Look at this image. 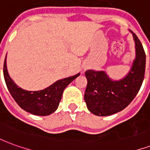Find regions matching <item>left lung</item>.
<instances>
[{
	"label": "left lung",
	"instance_id": "1",
	"mask_svg": "<svg viewBox=\"0 0 150 150\" xmlns=\"http://www.w3.org/2000/svg\"><path fill=\"white\" fill-rule=\"evenodd\" d=\"M132 34L136 44V59L125 78L114 81L103 71H85L88 84L84 100L88 110L94 115L110 116L123 110L132 102L142 87L145 77V53L137 36Z\"/></svg>",
	"mask_w": 150,
	"mask_h": 150
}]
</instances>
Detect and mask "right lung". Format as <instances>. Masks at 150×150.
<instances>
[{
  "label": "right lung",
  "instance_id": "right-lung-1",
  "mask_svg": "<svg viewBox=\"0 0 150 150\" xmlns=\"http://www.w3.org/2000/svg\"><path fill=\"white\" fill-rule=\"evenodd\" d=\"M3 73L7 88L17 104L25 111L37 116H48L55 112L64 89L80 75L78 73L68 78L59 79L43 90L32 91L19 88L9 77L6 67V57Z\"/></svg>",
  "mask_w": 150,
  "mask_h": 150
}]
</instances>
